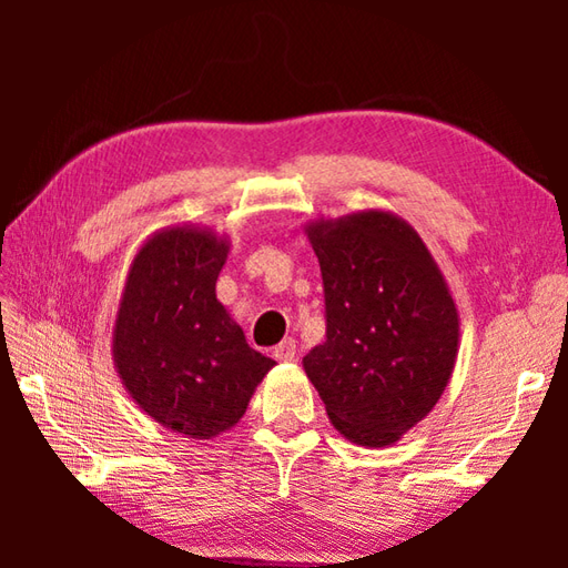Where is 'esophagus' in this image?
I'll list each match as a JSON object with an SVG mask.
<instances>
[{"label":"esophagus","instance_id":"1","mask_svg":"<svg viewBox=\"0 0 568 568\" xmlns=\"http://www.w3.org/2000/svg\"><path fill=\"white\" fill-rule=\"evenodd\" d=\"M295 353H297V351H295V341H293V338H285V341L273 351L275 361H281V363L295 361Z\"/></svg>","mask_w":568,"mask_h":568}]
</instances>
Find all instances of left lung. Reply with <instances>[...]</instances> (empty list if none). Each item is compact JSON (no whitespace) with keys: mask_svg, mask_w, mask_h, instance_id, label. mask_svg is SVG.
I'll list each match as a JSON object with an SVG mask.
<instances>
[{"mask_svg":"<svg viewBox=\"0 0 568 568\" xmlns=\"http://www.w3.org/2000/svg\"><path fill=\"white\" fill-rule=\"evenodd\" d=\"M325 341L303 368L355 446L383 448L428 416L454 373L458 307L420 235L388 210L315 217Z\"/></svg>","mask_w":568,"mask_h":568,"instance_id":"1","label":"left lung"}]
</instances>
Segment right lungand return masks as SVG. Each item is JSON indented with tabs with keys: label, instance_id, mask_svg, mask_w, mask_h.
<instances>
[{
	"label": "right lung",
	"instance_id": "obj_1",
	"mask_svg": "<svg viewBox=\"0 0 568 568\" xmlns=\"http://www.w3.org/2000/svg\"><path fill=\"white\" fill-rule=\"evenodd\" d=\"M230 237L178 223L134 253L112 325L124 390L168 430L195 440L225 434L275 361L253 351L215 283Z\"/></svg>",
	"mask_w": 568,
	"mask_h": 568
}]
</instances>
